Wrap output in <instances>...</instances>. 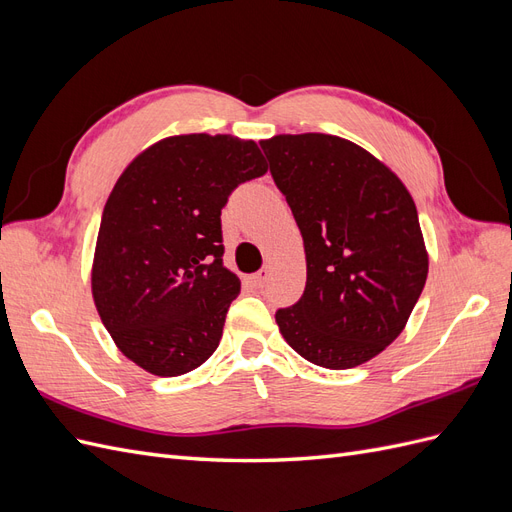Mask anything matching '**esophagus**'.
<instances>
[{
  "label": "esophagus",
  "mask_w": 512,
  "mask_h": 512,
  "mask_svg": "<svg viewBox=\"0 0 512 512\" xmlns=\"http://www.w3.org/2000/svg\"><path fill=\"white\" fill-rule=\"evenodd\" d=\"M269 277H271V271L265 267V269H260L258 273H254V275L250 277V280H252V284H254L256 288H262V286H265V284L269 282Z\"/></svg>",
  "instance_id": "obj_1"
}]
</instances>
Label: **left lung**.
Instances as JSON below:
<instances>
[{"mask_svg":"<svg viewBox=\"0 0 512 512\" xmlns=\"http://www.w3.org/2000/svg\"><path fill=\"white\" fill-rule=\"evenodd\" d=\"M303 235V297L275 312L292 350L327 369L374 359L404 331L427 280L416 205L391 168L331 134L260 143Z\"/></svg>","mask_w":512,"mask_h":512,"instance_id":"obj_1","label":"left lung"}]
</instances>
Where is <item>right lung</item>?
Wrapping results in <instances>:
<instances>
[{"label": "right lung", "mask_w": 512, "mask_h": 512, "mask_svg": "<svg viewBox=\"0 0 512 512\" xmlns=\"http://www.w3.org/2000/svg\"><path fill=\"white\" fill-rule=\"evenodd\" d=\"M265 173L254 141L185 134L151 145L117 179L91 292L117 348L149 374H188L220 346L241 292L222 260L220 215L237 185Z\"/></svg>", "instance_id": "right-lung-1"}]
</instances>
